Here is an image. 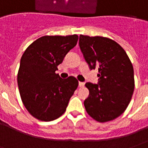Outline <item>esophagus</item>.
<instances>
[{"mask_svg":"<svg viewBox=\"0 0 148 148\" xmlns=\"http://www.w3.org/2000/svg\"><path fill=\"white\" fill-rule=\"evenodd\" d=\"M78 85H79V87H83L85 86V83L84 82H78Z\"/></svg>","mask_w":148,"mask_h":148,"instance_id":"obj_1","label":"esophagus"}]
</instances>
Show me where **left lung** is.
Returning a JSON list of instances; mask_svg holds the SVG:
<instances>
[{
  "label": "left lung",
  "instance_id": "obj_1",
  "mask_svg": "<svg viewBox=\"0 0 148 148\" xmlns=\"http://www.w3.org/2000/svg\"><path fill=\"white\" fill-rule=\"evenodd\" d=\"M79 47L91 70L97 68L98 84L86 82L90 91L84 101L87 113L98 122L120 116L127 109L135 87L130 59L117 42L102 36L80 35Z\"/></svg>",
  "mask_w": 148,
  "mask_h": 148
}]
</instances>
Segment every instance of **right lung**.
Listing matches in <instances>:
<instances>
[{"label": "right lung", "instance_id": "obj_1", "mask_svg": "<svg viewBox=\"0 0 148 148\" xmlns=\"http://www.w3.org/2000/svg\"><path fill=\"white\" fill-rule=\"evenodd\" d=\"M77 39V35L44 36L34 41L21 57L17 74L21 100L29 113L39 121L61 116L77 88L75 77L62 79L55 73Z\"/></svg>", "mask_w": 148, "mask_h": 148}]
</instances>
